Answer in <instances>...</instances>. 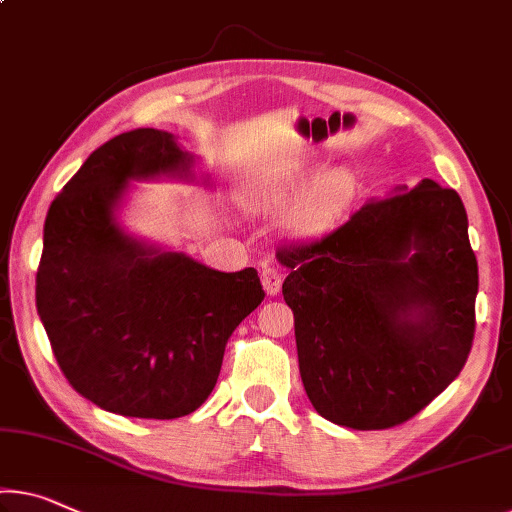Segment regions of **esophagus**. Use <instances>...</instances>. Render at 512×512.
Here are the masks:
<instances>
[{"mask_svg": "<svg viewBox=\"0 0 512 512\" xmlns=\"http://www.w3.org/2000/svg\"><path fill=\"white\" fill-rule=\"evenodd\" d=\"M261 281H263V288H265L267 295H277L281 290L283 277H281V272L277 270V267H265V270L261 272Z\"/></svg>", "mask_w": 512, "mask_h": 512, "instance_id": "1", "label": "esophagus"}]
</instances>
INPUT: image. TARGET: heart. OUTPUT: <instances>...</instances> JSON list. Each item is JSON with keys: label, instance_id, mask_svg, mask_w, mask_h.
<instances>
[{"label": "heart", "instance_id": "1", "mask_svg": "<svg viewBox=\"0 0 512 512\" xmlns=\"http://www.w3.org/2000/svg\"><path fill=\"white\" fill-rule=\"evenodd\" d=\"M306 176H309L306 167L286 169L251 194V206L263 210L279 206L304 183ZM352 190H355V183L345 169L322 171L288 210L286 229L300 238H316V235L329 231L348 208Z\"/></svg>", "mask_w": 512, "mask_h": 512}]
</instances>
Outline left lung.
<instances>
[{
    "label": "left lung",
    "instance_id": "1",
    "mask_svg": "<svg viewBox=\"0 0 512 512\" xmlns=\"http://www.w3.org/2000/svg\"><path fill=\"white\" fill-rule=\"evenodd\" d=\"M300 375L336 426L384 430L432 403L469 357L478 263L458 192L421 180L336 231L277 251Z\"/></svg>",
    "mask_w": 512,
    "mask_h": 512
}]
</instances>
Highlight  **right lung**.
I'll return each mask as SVG.
<instances>
[{"label":"right lung","instance_id":"1","mask_svg":"<svg viewBox=\"0 0 512 512\" xmlns=\"http://www.w3.org/2000/svg\"><path fill=\"white\" fill-rule=\"evenodd\" d=\"M192 162L169 132H123L47 210L38 316L70 387L107 412L164 421L199 410L235 327L265 297L254 267L210 270L116 226L128 180L190 176Z\"/></svg>","mask_w":512,"mask_h":512}]
</instances>
